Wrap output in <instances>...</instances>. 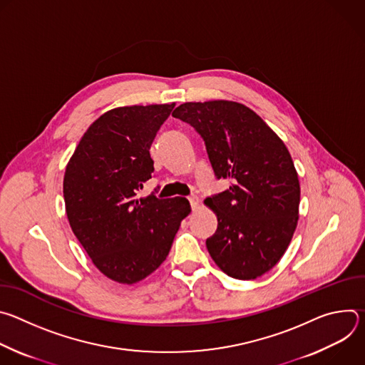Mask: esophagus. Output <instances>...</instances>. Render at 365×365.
<instances>
[{
    "label": "esophagus",
    "instance_id": "34e87169",
    "mask_svg": "<svg viewBox=\"0 0 365 365\" xmlns=\"http://www.w3.org/2000/svg\"><path fill=\"white\" fill-rule=\"evenodd\" d=\"M189 202H190V206H192V210L195 211L196 207H197V205H199V199L196 197V196H190L189 197Z\"/></svg>",
    "mask_w": 365,
    "mask_h": 365
}]
</instances>
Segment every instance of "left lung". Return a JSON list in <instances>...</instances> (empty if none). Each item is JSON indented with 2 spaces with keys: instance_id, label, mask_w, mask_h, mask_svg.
<instances>
[{
  "instance_id": "1",
  "label": "left lung",
  "mask_w": 365,
  "mask_h": 365,
  "mask_svg": "<svg viewBox=\"0 0 365 365\" xmlns=\"http://www.w3.org/2000/svg\"><path fill=\"white\" fill-rule=\"evenodd\" d=\"M172 115L202 135L215 176L231 180L205 199L218 220L207 251L230 277L263 276L280 262L299 220L300 185L286 144L240 102H185Z\"/></svg>"
}]
</instances>
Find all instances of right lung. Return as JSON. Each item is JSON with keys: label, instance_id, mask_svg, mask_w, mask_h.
Wrapping results in <instances>:
<instances>
[{"label": "right lung", "instance_id": "right-lung-1", "mask_svg": "<svg viewBox=\"0 0 365 365\" xmlns=\"http://www.w3.org/2000/svg\"><path fill=\"white\" fill-rule=\"evenodd\" d=\"M175 106L107 111L85 131L66 166L71 228L93 266L117 283L134 284L158 270L190 214L185 197H138L154 172L151 143Z\"/></svg>", "mask_w": 365, "mask_h": 365}]
</instances>
